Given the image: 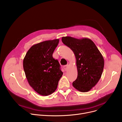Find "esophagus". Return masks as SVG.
Returning a JSON list of instances; mask_svg holds the SVG:
<instances>
[{
  "label": "esophagus",
  "instance_id": "esophagus-1",
  "mask_svg": "<svg viewBox=\"0 0 122 122\" xmlns=\"http://www.w3.org/2000/svg\"><path fill=\"white\" fill-rule=\"evenodd\" d=\"M63 68H64V70H65V71H66L67 69V68H68V65L64 66H63Z\"/></svg>",
  "mask_w": 122,
  "mask_h": 122
}]
</instances>
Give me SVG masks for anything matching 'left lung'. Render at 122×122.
I'll return each instance as SVG.
<instances>
[{
	"label": "left lung",
	"instance_id": "1",
	"mask_svg": "<svg viewBox=\"0 0 122 122\" xmlns=\"http://www.w3.org/2000/svg\"><path fill=\"white\" fill-rule=\"evenodd\" d=\"M61 40L73 52L76 59L78 75L73 86L81 92L90 91L101 78L104 64L102 55L90 39L66 36Z\"/></svg>",
	"mask_w": 122,
	"mask_h": 122
}]
</instances>
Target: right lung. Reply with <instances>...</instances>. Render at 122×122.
Wrapping results in <instances>:
<instances>
[{
    "label": "right lung",
    "instance_id": "1",
    "mask_svg": "<svg viewBox=\"0 0 122 122\" xmlns=\"http://www.w3.org/2000/svg\"><path fill=\"white\" fill-rule=\"evenodd\" d=\"M59 39L42 42L28 50L23 61V67L30 85L38 94L47 96L58 87L63 72L53 54Z\"/></svg>",
    "mask_w": 122,
    "mask_h": 122
}]
</instances>
